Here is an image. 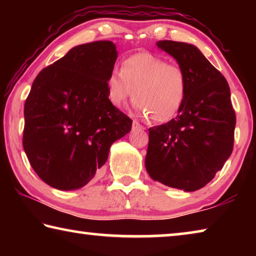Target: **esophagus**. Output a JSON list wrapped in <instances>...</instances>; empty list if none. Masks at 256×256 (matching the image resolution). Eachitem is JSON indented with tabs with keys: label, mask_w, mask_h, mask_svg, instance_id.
I'll return each instance as SVG.
<instances>
[{
	"label": "esophagus",
	"mask_w": 256,
	"mask_h": 256,
	"mask_svg": "<svg viewBox=\"0 0 256 256\" xmlns=\"http://www.w3.org/2000/svg\"><path fill=\"white\" fill-rule=\"evenodd\" d=\"M132 130H133V131H142V130H144V128L142 126V125L138 123V120H133Z\"/></svg>",
	"instance_id": "esophagus-1"
}]
</instances>
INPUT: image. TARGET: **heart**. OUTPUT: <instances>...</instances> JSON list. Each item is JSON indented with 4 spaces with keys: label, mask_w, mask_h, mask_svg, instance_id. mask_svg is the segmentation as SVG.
Masks as SVG:
<instances>
[{
    "label": "heart",
    "mask_w": 256,
    "mask_h": 256,
    "mask_svg": "<svg viewBox=\"0 0 256 256\" xmlns=\"http://www.w3.org/2000/svg\"><path fill=\"white\" fill-rule=\"evenodd\" d=\"M188 88L183 68L150 53L128 56L120 72L112 71L107 79V97L112 106L123 107L133 94L138 114L157 123L170 122L178 114Z\"/></svg>",
    "instance_id": "b5f03b06"
}]
</instances>
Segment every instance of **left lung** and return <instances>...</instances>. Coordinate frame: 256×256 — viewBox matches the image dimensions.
<instances>
[{
	"label": "left lung",
	"instance_id": "left-lung-1",
	"mask_svg": "<svg viewBox=\"0 0 256 256\" xmlns=\"http://www.w3.org/2000/svg\"><path fill=\"white\" fill-rule=\"evenodd\" d=\"M188 80L183 107L170 122L149 128L146 170L154 180L193 192L206 186L230 157L236 116L224 76L196 46L159 40Z\"/></svg>",
	"mask_w": 256,
	"mask_h": 256
}]
</instances>
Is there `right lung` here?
Returning a JSON list of instances; mask_svg holds the SVG:
<instances>
[{"mask_svg": "<svg viewBox=\"0 0 256 256\" xmlns=\"http://www.w3.org/2000/svg\"><path fill=\"white\" fill-rule=\"evenodd\" d=\"M116 58L112 42L82 44L32 82L22 144L32 170L52 188H84L99 174L110 146L131 131L132 120L107 97Z\"/></svg>", "mask_w": 256, "mask_h": 256, "instance_id": "1", "label": "right lung"}]
</instances>
